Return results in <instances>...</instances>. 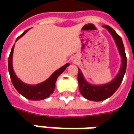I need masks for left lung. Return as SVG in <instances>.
<instances>
[{
  "label": "left lung",
  "instance_id": "1",
  "mask_svg": "<svg viewBox=\"0 0 134 134\" xmlns=\"http://www.w3.org/2000/svg\"><path fill=\"white\" fill-rule=\"evenodd\" d=\"M103 27L107 29L108 32L112 35L113 38L116 42L117 48L119 50V54L121 56V64L120 69L116 77H114V79L110 83H106V84H102V85H93L88 83L86 80L82 71H80V69H78L77 80H78L80 94L85 98L90 100H92V101L104 100L113 95L114 92L119 89L126 71L127 57L125 47L122 42V39L117 34L116 31L110 26L104 25Z\"/></svg>",
  "mask_w": 134,
  "mask_h": 134
}]
</instances>
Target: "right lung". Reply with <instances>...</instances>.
<instances>
[{
    "label": "right lung",
    "instance_id": "right-lung-1",
    "mask_svg": "<svg viewBox=\"0 0 134 134\" xmlns=\"http://www.w3.org/2000/svg\"><path fill=\"white\" fill-rule=\"evenodd\" d=\"M28 30L29 29L27 30L26 31H24L21 36H19L16 39V41L18 39H20L21 37H22ZM14 46H15V44L12 48L10 54L9 56L8 69H9V72L12 83H13L14 87L15 88V90H17L21 95H23L24 98H27L29 100H43V99L48 98L49 96L54 92V90L55 89V83H56V81L57 80V77L69 65V63H66L65 65L59 68V69L55 71L54 73L51 75V77L48 79L44 80L42 83H40L36 84V85L27 84V83L22 82L19 78H18V77L16 76V75L14 72L13 67V55Z\"/></svg>",
    "mask_w": 134,
    "mask_h": 134
}]
</instances>
